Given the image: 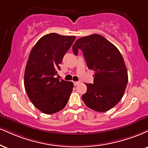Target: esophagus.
<instances>
[{"mask_svg":"<svg viewBox=\"0 0 148 148\" xmlns=\"http://www.w3.org/2000/svg\"><path fill=\"white\" fill-rule=\"evenodd\" d=\"M80 83V82L79 81H75V82H74V85H75V86H76V85H78Z\"/></svg>","mask_w":148,"mask_h":148,"instance_id":"esophagus-1","label":"esophagus"}]
</instances>
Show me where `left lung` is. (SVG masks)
Returning a JSON list of instances; mask_svg holds the SVG:
<instances>
[{
	"mask_svg": "<svg viewBox=\"0 0 148 148\" xmlns=\"http://www.w3.org/2000/svg\"><path fill=\"white\" fill-rule=\"evenodd\" d=\"M79 49L83 51L87 66L94 72L93 84L85 83L87 92L82 99L94 111H108L121 101L127 86L123 58L112 42L97 34L78 39L72 46L76 56Z\"/></svg>",
	"mask_w": 148,
	"mask_h": 148,
	"instance_id": "left-lung-1",
	"label": "left lung"
}]
</instances>
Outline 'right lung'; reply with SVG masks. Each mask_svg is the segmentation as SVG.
<instances>
[{"mask_svg":"<svg viewBox=\"0 0 148 148\" xmlns=\"http://www.w3.org/2000/svg\"><path fill=\"white\" fill-rule=\"evenodd\" d=\"M75 38L48 34L39 39L30 51L25 71V88L34 106L46 114L63 110L72 92V82L55 76Z\"/></svg>","mask_w":148,"mask_h":148,"instance_id":"1","label":"right lung"}]
</instances>
